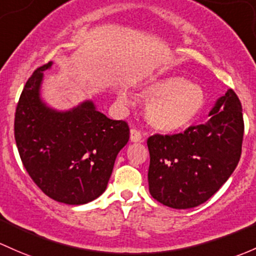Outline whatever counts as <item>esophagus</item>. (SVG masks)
Segmentation results:
<instances>
[{"label":"esophagus","mask_w":256,"mask_h":256,"mask_svg":"<svg viewBox=\"0 0 256 256\" xmlns=\"http://www.w3.org/2000/svg\"><path fill=\"white\" fill-rule=\"evenodd\" d=\"M130 140L131 142H142V135L141 132H140L138 130H135V128H132V130L130 131Z\"/></svg>","instance_id":"esophagus-1"}]
</instances>
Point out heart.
<instances>
[{"instance_id":"obj_1","label":"heart","mask_w":256,"mask_h":256,"mask_svg":"<svg viewBox=\"0 0 256 256\" xmlns=\"http://www.w3.org/2000/svg\"><path fill=\"white\" fill-rule=\"evenodd\" d=\"M144 99H150L144 118L150 128L166 134L180 132L192 125L206 106V93L201 86L180 74L148 80L137 87ZM119 103H130L128 94L119 90Z\"/></svg>"}]
</instances>
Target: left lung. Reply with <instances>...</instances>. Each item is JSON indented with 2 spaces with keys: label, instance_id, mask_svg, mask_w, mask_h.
I'll use <instances>...</instances> for the list:
<instances>
[{
  "label": "left lung",
  "instance_id": "1",
  "mask_svg": "<svg viewBox=\"0 0 256 256\" xmlns=\"http://www.w3.org/2000/svg\"><path fill=\"white\" fill-rule=\"evenodd\" d=\"M206 124L176 135H153L148 185L153 198L176 210L206 202L228 180L239 162L244 122L233 90L220 96Z\"/></svg>",
  "mask_w": 256,
  "mask_h": 256
}]
</instances>
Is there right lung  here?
<instances>
[{"instance_id":"obj_1","label":"right lung","mask_w":256,"mask_h":256,"mask_svg":"<svg viewBox=\"0 0 256 256\" xmlns=\"http://www.w3.org/2000/svg\"><path fill=\"white\" fill-rule=\"evenodd\" d=\"M51 66L52 61L36 70L24 86L16 109V144L24 168L45 195L83 205L106 192L130 130L125 121L98 112L92 99L68 110L48 106L42 84Z\"/></svg>"}]
</instances>
